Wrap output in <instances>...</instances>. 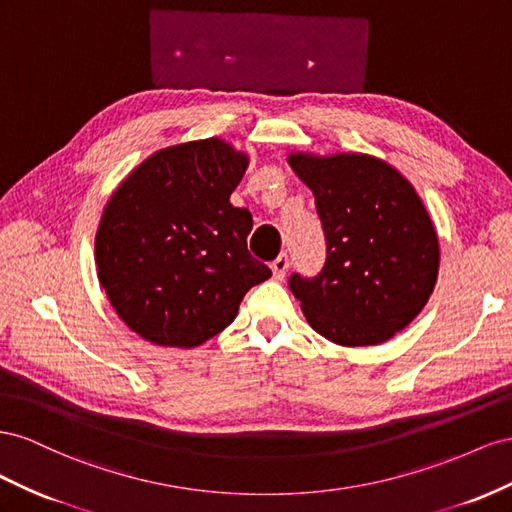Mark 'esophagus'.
Listing matches in <instances>:
<instances>
[{
  "instance_id": "34e87169",
  "label": "esophagus",
  "mask_w": 512,
  "mask_h": 512,
  "mask_svg": "<svg viewBox=\"0 0 512 512\" xmlns=\"http://www.w3.org/2000/svg\"><path fill=\"white\" fill-rule=\"evenodd\" d=\"M272 274H274V279L276 281H283L285 279V274H287V270H289V257L283 253V255H279L276 257L274 261H272Z\"/></svg>"
}]
</instances>
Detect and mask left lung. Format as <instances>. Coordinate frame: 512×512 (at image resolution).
Returning <instances> with one entry per match:
<instances>
[{
  "mask_svg": "<svg viewBox=\"0 0 512 512\" xmlns=\"http://www.w3.org/2000/svg\"><path fill=\"white\" fill-rule=\"evenodd\" d=\"M315 195L326 264L298 272L289 289L306 321L337 345L384 343L425 309L440 268V244L414 186L367 154H291Z\"/></svg>",
  "mask_w": 512,
  "mask_h": 512,
  "instance_id": "8db88e82",
  "label": "left lung"
}]
</instances>
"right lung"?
I'll return each mask as SVG.
<instances>
[{
	"instance_id": "1",
	"label": "right lung",
	"mask_w": 512,
	"mask_h": 512,
	"mask_svg": "<svg viewBox=\"0 0 512 512\" xmlns=\"http://www.w3.org/2000/svg\"><path fill=\"white\" fill-rule=\"evenodd\" d=\"M246 167L221 139L188 141L145 158L111 195L96 233L98 281L145 341L206 343L270 279L246 248L251 212L229 201Z\"/></svg>"
}]
</instances>
